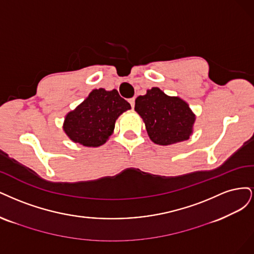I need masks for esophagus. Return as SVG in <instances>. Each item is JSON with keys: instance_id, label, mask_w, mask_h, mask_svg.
<instances>
[{"instance_id": "34e87169", "label": "esophagus", "mask_w": 254, "mask_h": 254, "mask_svg": "<svg viewBox=\"0 0 254 254\" xmlns=\"http://www.w3.org/2000/svg\"><path fill=\"white\" fill-rule=\"evenodd\" d=\"M128 102H129L130 106H132V109H134V106H135V98H130V99H128Z\"/></svg>"}]
</instances>
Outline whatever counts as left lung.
<instances>
[{
    "mask_svg": "<svg viewBox=\"0 0 254 254\" xmlns=\"http://www.w3.org/2000/svg\"><path fill=\"white\" fill-rule=\"evenodd\" d=\"M135 111L154 143L174 144L188 140L193 134L196 116L189 104L177 96H168L159 87H152L137 97Z\"/></svg>",
    "mask_w": 254,
    "mask_h": 254,
    "instance_id": "obj_1",
    "label": "left lung"
}]
</instances>
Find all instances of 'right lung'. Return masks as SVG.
<instances>
[{
    "instance_id": "add662e5",
    "label": "right lung",
    "mask_w": 254,
    "mask_h": 254,
    "mask_svg": "<svg viewBox=\"0 0 254 254\" xmlns=\"http://www.w3.org/2000/svg\"><path fill=\"white\" fill-rule=\"evenodd\" d=\"M129 109V103L116 89H93L83 102L66 114L62 127L72 142L97 148L109 140L116 120Z\"/></svg>"
}]
</instances>
